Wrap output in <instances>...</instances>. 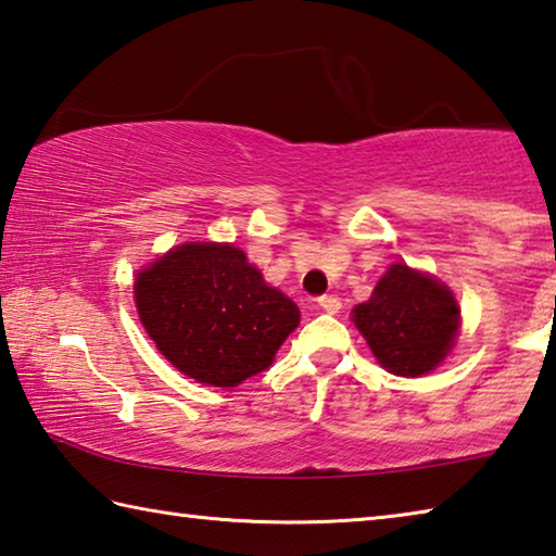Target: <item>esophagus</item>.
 <instances>
[{"label":"esophagus","instance_id":"obj_1","mask_svg":"<svg viewBox=\"0 0 556 556\" xmlns=\"http://www.w3.org/2000/svg\"><path fill=\"white\" fill-rule=\"evenodd\" d=\"M318 306L326 311V313H330V316H336V313H340V301L336 296H320L318 299Z\"/></svg>","mask_w":556,"mask_h":556}]
</instances>
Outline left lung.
<instances>
[{"instance_id":"8db88e82","label":"left lung","mask_w":556,"mask_h":556,"mask_svg":"<svg viewBox=\"0 0 556 556\" xmlns=\"http://www.w3.org/2000/svg\"><path fill=\"white\" fill-rule=\"evenodd\" d=\"M352 320L383 369L420 377L450 355L459 306L442 281L399 262L377 281L369 301L352 308Z\"/></svg>"}]
</instances>
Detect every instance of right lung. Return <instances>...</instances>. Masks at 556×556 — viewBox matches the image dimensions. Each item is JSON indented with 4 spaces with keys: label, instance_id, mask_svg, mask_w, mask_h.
I'll return each mask as SVG.
<instances>
[{
    "label": "right lung",
    "instance_id": "obj_1",
    "mask_svg": "<svg viewBox=\"0 0 556 556\" xmlns=\"http://www.w3.org/2000/svg\"><path fill=\"white\" fill-rule=\"evenodd\" d=\"M136 308L155 348L208 387L265 371L299 326V306L228 243L177 245L136 277Z\"/></svg>",
    "mask_w": 556,
    "mask_h": 556
}]
</instances>
